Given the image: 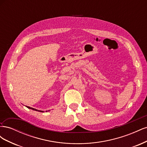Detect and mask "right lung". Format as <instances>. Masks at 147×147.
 <instances>
[{
  "label": "right lung",
  "mask_w": 147,
  "mask_h": 147,
  "mask_svg": "<svg viewBox=\"0 0 147 147\" xmlns=\"http://www.w3.org/2000/svg\"><path fill=\"white\" fill-rule=\"evenodd\" d=\"M26 107L28 108V109H32V110H35V111H38V112H44L43 111L39 110H37V109H34V108H32V107H28V106H26ZM49 111H50V110H48V112H49ZM46 112H47V111H46Z\"/></svg>",
  "instance_id": "obj_1"
}]
</instances>
